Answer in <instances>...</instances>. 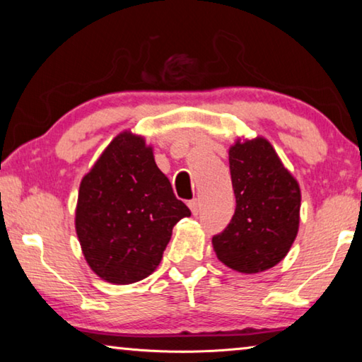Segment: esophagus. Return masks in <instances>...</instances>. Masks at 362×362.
I'll list each match as a JSON object with an SVG mask.
<instances>
[{"label":"esophagus","instance_id":"obj_1","mask_svg":"<svg viewBox=\"0 0 362 362\" xmlns=\"http://www.w3.org/2000/svg\"><path fill=\"white\" fill-rule=\"evenodd\" d=\"M188 207H189V209H192L193 216H198V214H199V201H198V199H192V201H189Z\"/></svg>","mask_w":362,"mask_h":362}]
</instances>
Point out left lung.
<instances>
[{"instance_id": "left-lung-1", "label": "left lung", "mask_w": 362, "mask_h": 362, "mask_svg": "<svg viewBox=\"0 0 362 362\" xmlns=\"http://www.w3.org/2000/svg\"><path fill=\"white\" fill-rule=\"evenodd\" d=\"M236 209L212 238L217 259L240 273H260L284 259L300 222V188L267 139L228 151Z\"/></svg>"}]
</instances>
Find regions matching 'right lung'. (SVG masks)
Segmentation results:
<instances>
[{"mask_svg": "<svg viewBox=\"0 0 362 362\" xmlns=\"http://www.w3.org/2000/svg\"><path fill=\"white\" fill-rule=\"evenodd\" d=\"M144 137L121 132L79 185L75 226L90 269L113 284L155 272L174 225L189 217Z\"/></svg>", "mask_w": 362, "mask_h": 362, "instance_id": "obj_1", "label": "right lung"}]
</instances>
